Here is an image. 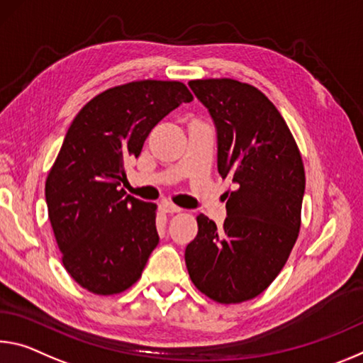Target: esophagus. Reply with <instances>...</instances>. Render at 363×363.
I'll use <instances>...</instances> for the list:
<instances>
[{"label": "esophagus", "mask_w": 363, "mask_h": 363, "mask_svg": "<svg viewBox=\"0 0 363 363\" xmlns=\"http://www.w3.org/2000/svg\"><path fill=\"white\" fill-rule=\"evenodd\" d=\"M161 210H163L164 213H179V211H182V208H179V206L171 203V202L161 203Z\"/></svg>", "instance_id": "obj_1"}]
</instances>
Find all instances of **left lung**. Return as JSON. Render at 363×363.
I'll return each mask as SVG.
<instances>
[{"mask_svg":"<svg viewBox=\"0 0 363 363\" xmlns=\"http://www.w3.org/2000/svg\"><path fill=\"white\" fill-rule=\"evenodd\" d=\"M218 132V171L231 177L228 218L216 228L197 216L186 247L195 287L220 303L260 296L289 258L301 229L306 171L284 118L254 85L234 79L191 80Z\"/></svg>","mask_w":363,"mask_h":363,"instance_id":"left-lung-1","label":"left lung"}]
</instances>
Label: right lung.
Segmentation results:
<instances>
[{"mask_svg": "<svg viewBox=\"0 0 363 363\" xmlns=\"http://www.w3.org/2000/svg\"><path fill=\"white\" fill-rule=\"evenodd\" d=\"M194 96L177 80H135L91 99L45 182L48 218L71 278L99 296L124 292L158 245L157 205L125 195V163L166 114Z\"/></svg>", "mask_w": 363, "mask_h": 363, "instance_id": "right-lung-1", "label": "right lung"}]
</instances>
